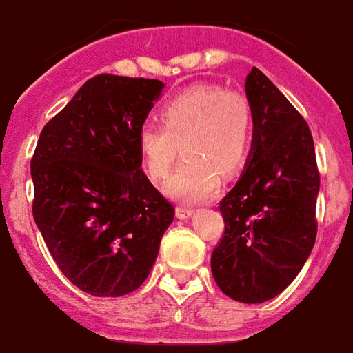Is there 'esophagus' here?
Instances as JSON below:
<instances>
[{
    "instance_id": "obj_1",
    "label": "esophagus",
    "mask_w": 353,
    "mask_h": 353,
    "mask_svg": "<svg viewBox=\"0 0 353 353\" xmlns=\"http://www.w3.org/2000/svg\"><path fill=\"white\" fill-rule=\"evenodd\" d=\"M174 213H176V219L184 221V219H190V216H193L194 211L191 210V208H185V205H179V208L174 210Z\"/></svg>"
}]
</instances>
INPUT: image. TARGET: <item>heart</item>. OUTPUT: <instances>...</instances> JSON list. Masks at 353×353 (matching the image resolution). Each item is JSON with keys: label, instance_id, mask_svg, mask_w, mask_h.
Masks as SVG:
<instances>
[{"label": "heart", "instance_id": "b5f03b06", "mask_svg": "<svg viewBox=\"0 0 353 353\" xmlns=\"http://www.w3.org/2000/svg\"><path fill=\"white\" fill-rule=\"evenodd\" d=\"M162 125L138 131V153L151 180L169 173L182 143L185 162L165 182L174 200L196 204L213 199L221 176H231L244 165L252 145L253 111L239 92L215 83H199L165 100L160 107Z\"/></svg>", "mask_w": 353, "mask_h": 353}]
</instances>
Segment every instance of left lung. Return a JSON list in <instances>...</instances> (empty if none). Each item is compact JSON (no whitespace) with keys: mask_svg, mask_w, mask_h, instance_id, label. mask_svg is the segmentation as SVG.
I'll use <instances>...</instances> for the list:
<instances>
[{"mask_svg":"<svg viewBox=\"0 0 353 353\" xmlns=\"http://www.w3.org/2000/svg\"><path fill=\"white\" fill-rule=\"evenodd\" d=\"M246 97L252 151L221 202L225 230L211 273L228 297L259 304L277 297L308 261L321 176L308 123L256 67L246 76Z\"/></svg>","mask_w":353,"mask_h":353,"instance_id":"8db88e82","label":"left lung"}]
</instances>
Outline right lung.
<instances>
[{
    "mask_svg": "<svg viewBox=\"0 0 353 353\" xmlns=\"http://www.w3.org/2000/svg\"><path fill=\"white\" fill-rule=\"evenodd\" d=\"M162 89L160 80L94 76L47 122L30 160L36 225L61 273L94 297L140 288L173 222L137 142Z\"/></svg>",
    "mask_w": 353,
    "mask_h": 353,
    "instance_id": "1",
    "label": "right lung"
}]
</instances>
